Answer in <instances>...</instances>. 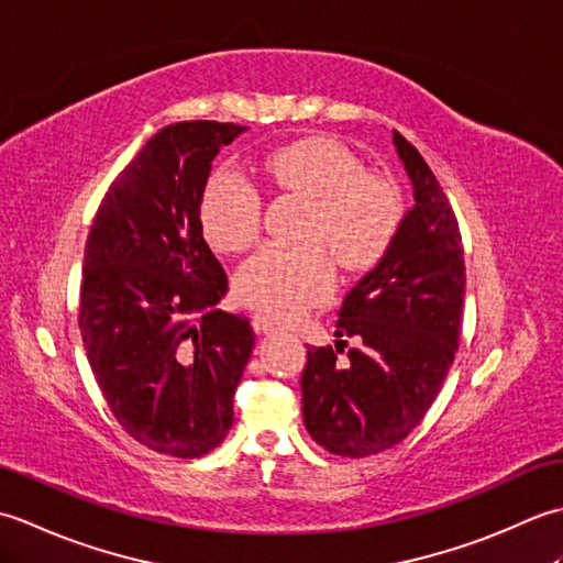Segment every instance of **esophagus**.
<instances>
[{
  "label": "esophagus",
  "mask_w": 563,
  "mask_h": 563,
  "mask_svg": "<svg viewBox=\"0 0 563 563\" xmlns=\"http://www.w3.org/2000/svg\"><path fill=\"white\" fill-rule=\"evenodd\" d=\"M251 324H254V329H256L258 333H273V331H278V324H275V321H273L271 317H263V314H256L254 319H251Z\"/></svg>",
  "instance_id": "obj_1"
}]
</instances>
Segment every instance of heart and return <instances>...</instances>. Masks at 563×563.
<instances>
[{
  "mask_svg": "<svg viewBox=\"0 0 563 563\" xmlns=\"http://www.w3.org/2000/svg\"><path fill=\"white\" fill-rule=\"evenodd\" d=\"M263 174L278 190L312 200L309 242H271L234 275L239 300L273 317H297L336 288L331 251L351 271L373 268L387 254L401 222V200L385 176L331 137H302L273 150ZM263 200L256 186L232 169L214 172L200 196L202 234L218 251H244L261 234Z\"/></svg>",
  "mask_w": 563,
  "mask_h": 563,
  "instance_id": "obj_1",
  "label": "heart"
}]
</instances>
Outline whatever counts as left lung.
I'll list each match as a JSON object with an SVG mask.
<instances>
[{
  "instance_id": "1",
  "label": "left lung",
  "mask_w": 563,
  "mask_h": 563,
  "mask_svg": "<svg viewBox=\"0 0 563 563\" xmlns=\"http://www.w3.org/2000/svg\"><path fill=\"white\" fill-rule=\"evenodd\" d=\"M394 147L413 186V208L377 266L341 305L336 351L309 349L302 373L307 433L339 457L385 452L421 423L442 389L460 343L464 251L457 220L421 154L394 130ZM345 343V341H343Z\"/></svg>"
}]
</instances>
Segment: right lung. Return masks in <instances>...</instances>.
<instances>
[{"mask_svg":"<svg viewBox=\"0 0 563 563\" xmlns=\"http://www.w3.org/2000/svg\"><path fill=\"white\" fill-rule=\"evenodd\" d=\"M246 128H162L103 196L84 249L79 329L109 409L142 445L194 460L227 438L254 331L218 305L227 273L202 239L200 196Z\"/></svg>","mask_w":563,"mask_h":563,"instance_id":"right-lung-1","label":"right lung"}]
</instances>
